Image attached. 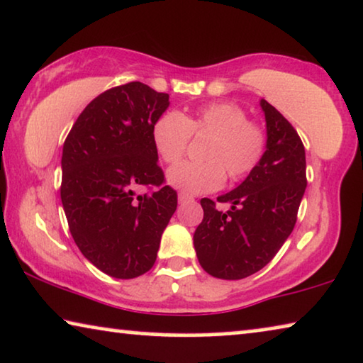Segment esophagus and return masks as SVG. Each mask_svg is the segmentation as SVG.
Wrapping results in <instances>:
<instances>
[{
	"label": "esophagus",
	"mask_w": 363,
	"mask_h": 363,
	"mask_svg": "<svg viewBox=\"0 0 363 363\" xmlns=\"http://www.w3.org/2000/svg\"><path fill=\"white\" fill-rule=\"evenodd\" d=\"M193 196H190L188 193H178V203H186V201H191Z\"/></svg>",
	"instance_id": "esophagus-1"
}]
</instances>
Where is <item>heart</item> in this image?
Listing matches in <instances>:
<instances>
[{"instance_id":"obj_1","label":"heart","mask_w":363,"mask_h":363,"mask_svg":"<svg viewBox=\"0 0 363 363\" xmlns=\"http://www.w3.org/2000/svg\"><path fill=\"white\" fill-rule=\"evenodd\" d=\"M193 134H211L204 147V162H182L167 173L173 188L203 194L219 190L225 172L233 180L245 177L259 164L265 147V135L247 121L244 109L230 103H213L198 108L190 116L167 111L152 128V143L167 164H175L185 155Z\"/></svg>"}]
</instances>
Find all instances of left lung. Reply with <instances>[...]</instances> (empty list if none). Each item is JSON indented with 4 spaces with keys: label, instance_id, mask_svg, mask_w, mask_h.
<instances>
[{
    "label": "left lung",
    "instance_id": "left-lung-1",
    "mask_svg": "<svg viewBox=\"0 0 363 363\" xmlns=\"http://www.w3.org/2000/svg\"><path fill=\"white\" fill-rule=\"evenodd\" d=\"M267 144L259 164L238 188L218 196L219 211L201 199L204 216L193 235L199 265L223 280H240L269 264L290 238L306 190V155L293 125L260 99Z\"/></svg>",
    "mask_w": 363,
    "mask_h": 363
}]
</instances>
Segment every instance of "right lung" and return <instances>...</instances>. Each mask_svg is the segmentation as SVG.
<instances>
[{"mask_svg":"<svg viewBox=\"0 0 363 363\" xmlns=\"http://www.w3.org/2000/svg\"><path fill=\"white\" fill-rule=\"evenodd\" d=\"M169 94L130 82L93 99L62 152L60 198L72 238L96 269L128 280L155 264L162 234L177 209L152 143ZM143 186L151 188L138 194Z\"/></svg>","mask_w":363,"mask_h":363,"instance_id":"add662e5","label":"right lung"}]
</instances>
